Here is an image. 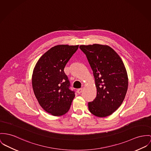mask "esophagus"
<instances>
[{
  "label": "esophagus",
  "instance_id": "esophagus-1",
  "mask_svg": "<svg viewBox=\"0 0 151 151\" xmlns=\"http://www.w3.org/2000/svg\"><path fill=\"white\" fill-rule=\"evenodd\" d=\"M82 91H83V88H79V89H78V90H77V93H81Z\"/></svg>",
  "mask_w": 151,
  "mask_h": 151
}]
</instances>
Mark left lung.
Instances as JSON below:
<instances>
[{"instance_id":"1","label":"left lung","mask_w":151,"mask_h":151,"mask_svg":"<svg viewBox=\"0 0 151 151\" xmlns=\"http://www.w3.org/2000/svg\"><path fill=\"white\" fill-rule=\"evenodd\" d=\"M79 48L93 70L97 89L96 98L88 102L89 110L95 116H109L121 105L128 90V75L124 63L107 45H81Z\"/></svg>"}]
</instances>
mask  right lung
<instances>
[{
  "mask_svg": "<svg viewBox=\"0 0 151 151\" xmlns=\"http://www.w3.org/2000/svg\"><path fill=\"white\" fill-rule=\"evenodd\" d=\"M79 45L52 47L37 61L32 76V86L40 106L55 116L65 114L75 98L64 69Z\"/></svg>",
  "mask_w": 151,
  "mask_h": 151,
  "instance_id": "1",
  "label": "right lung"
}]
</instances>
